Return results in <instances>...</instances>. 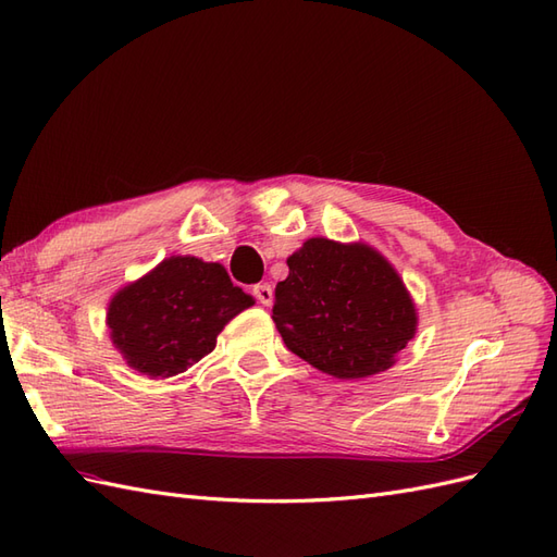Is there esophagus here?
Returning <instances> with one entry per match:
<instances>
[{
	"mask_svg": "<svg viewBox=\"0 0 557 557\" xmlns=\"http://www.w3.org/2000/svg\"><path fill=\"white\" fill-rule=\"evenodd\" d=\"M253 296L259 298V304H263V306H270L273 304V287H270V284H256L253 287Z\"/></svg>",
	"mask_w": 557,
	"mask_h": 557,
	"instance_id": "obj_1",
	"label": "esophagus"
}]
</instances>
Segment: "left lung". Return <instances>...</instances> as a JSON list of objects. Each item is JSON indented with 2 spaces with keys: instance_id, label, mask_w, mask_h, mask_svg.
<instances>
[{
  "instance_id": "left-lung-1",
  "label": "left lung",
  "mask_w": 557,
  "mask_h": 557,
  "mask_svg": "<svg viewBox=\"0 0 557 557\" xmlns=\"http://www.w3.org/2000/svg\"><path fill=\"white\" fill-rule=\"evenodd\" d=\"M287 265L273 322L284 346L320 372L336 379L386 372L414 338V301L376 249L310 237Z\"/></svg>"
}]
</instances>
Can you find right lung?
Returning a JSON list of instances; mask_svg holds the SVG:
<instances>
[{
	"label": "right lung",
	"mask_w": 557,
	"mask_h": 557,
	"mask_svg": "<svg viewBox=\"0 0 557 557\" xmlns=\"http://www.w3.org/2000/svg\"><path fill=\"white\" fill-rule=\"evenodd\" d=\"M253 298L221 263L169 256L148 275L126 284L108 306L115 348L136 372L169 379L216 348V336Z\"/></svg>",
	"instance_id": "obj_1"
}]
</instances>
